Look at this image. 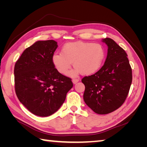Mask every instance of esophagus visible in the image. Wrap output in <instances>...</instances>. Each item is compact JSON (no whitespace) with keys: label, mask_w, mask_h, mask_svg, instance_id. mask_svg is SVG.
<instances>
[{"label":"esophagus","mask_w":147,"mask_h":147,"mask_svg":"<svg viewBox=\"0 0 147 147\" xmlns=\"http://www.w3.org/2000/svg\"><path fill=\"white\" fill-rule=\"evenodd\" d=\"M79 78H77V79H73V80H72V82H73V83L74 84H76L77 82H79Z\"/></svg>","instance_id":"1"}]
</instances>
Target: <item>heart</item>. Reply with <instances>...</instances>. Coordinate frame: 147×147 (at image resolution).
Listing matches in <instances>:
<instances>
[{
  "instance_id": "heart-1",
  "label": "heart",
  "mask_w": 147,
  "mask_h": 147,
  "mask_svg": "<svg viewBox=\"0 0 147 147\" xmlns=\"http://www.w3.org/2000/svg\"><path fill=\"white\" fill-rule=\"evenodd\" d=\"M105 57V50L100 44L78 41L64 44L61 53H54L52 61L62 74L68 73L73 62L75 69L69 75L74 77L81 73L85 75L95 73L102 66Z\"/></svg>"
}]
</instances>
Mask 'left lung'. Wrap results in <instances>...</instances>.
Segmentation results:
<instances>
[{
    "mask_svg": "<svg viewBox=\"0 0 147 147\" xmlns=\"http://www.w3.org/2000/svg\"><path fill=\"white\" fill-rule=\"evenodd\" d=\"M102 41L108 46L104 65L91 76L84 77V100L96 113L104 115L121 107L127 97L132 81V72L124 50L113 39Z\"/></svg>",
    "mask_w": 147,
    "mask_h": 147,
    "instance_id": "1",
    "label": "left lung"
}]
</instances>
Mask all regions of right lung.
I'll list each match as a JSON object with an SVG mask.
<instances>
[{
	"label": "right lung",
	"mask_w": 147,
	"mask_h": 147,
	"mask_svg": "<svg viewBox=\"0 0 147 147\" xmlns=\"http://www.w3.org/2000/svg\"><path fill=\"white\" fill-rule=\"evenodd\" d=\"M57 47L54 40L36 41L15 65L17 98L36 115L48 117L58 111L73 86L71 79L59 73L53 63Z\"/></svg>",
	"instance_id": "1"
}]
</instances>
